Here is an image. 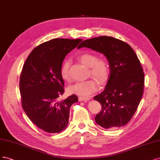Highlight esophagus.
Segmentation results:
<instances>
[{"mask_svg": "<svg viewBox=\"0 0 160 160\" xmlns=\"http://www.w3.org/2000/svg\"><path fill=\"white\" fill-rule=\"evenodd\" d=\"M90 100V98H88V97H83V96H79L78 97V100L80 102H82V101H88V100Z\"/></svg>", "mask_w": 160, "mask_h": 160, "instance_id": "obj_1", "label": "esophagus"}]
</instances>
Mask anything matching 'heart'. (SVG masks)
Listing matches in <instances>:
<instances>
[{
	"instance_id": "1",
	"label": "heart",
	"mask_w": 160,
	"mask_h": 160,
	"mask_svg": "<svg viewBox=\"0 0 160 160\" xmlns=\"http://www.w3.org/2000/svg\"><path fill=\"white\" fill-rule=\"evenodd\" d=\"M79 59L86 66L90 67V72L100 84H103L109 76V67L104 60H98V56L91 53H84L79 56ZM70 61L65 60L61 67L60 74L66 81H70L69 73ZM98 88V83L94 79H89L76 82L69 88V91L72 94L87 96L95 92Z\"/></svg>"
}]
</instances>
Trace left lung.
<instances>
[{"instance_id": "8db88e82", "label": "left lung", "mask_w": 160, "mask_h": 160, "mask_svg": "<svg viewBox=\"0 0 160 160\" xmlns=\"http://www.w3.org/2000/svg\"><path fill=\"white\" fill-rule=\"evenodd\" d=\"M86 47L104 54L110 74L104 91L94 97L102 109L96 122L105 129L125 126L135 114L143 92L144 73L131 46L114 37H96L84 40L78 49Z\"/></svg>"}]
</instances>
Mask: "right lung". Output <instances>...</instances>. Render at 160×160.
Here are the masks:
<instances>
[{
    "label": "right lung",
    "instance_id": "right-lung-1",
    "mask_svg": "<svg viewBox=\"0 0 160 160\" xmlns=\"http://www.w3.org/2000/svg\"><path fill=\"white\" fill-rule=\"evenodd\" d=\"M82 39L54 38L38 45L29 54L20 78L24 111L33 123L48 133L68 126L70 108L78 101L73 94L59 101L64 82L60 74L63 61Z\"/></svg>",
    "mask_w": 160,
    "mask_h": 160
}]
</instances>
